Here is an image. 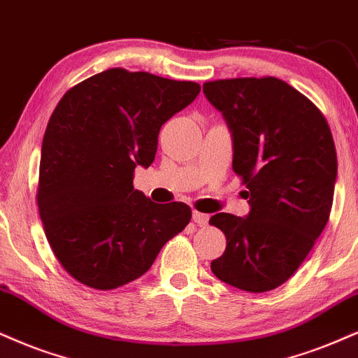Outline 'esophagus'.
I'll use <instances>...</instances> for the list:
<instances>
[{"mask_svg": "<svg viewBox=\"0 0 358 358\" xmlns=\"http://www.w3.org/2000/svg\"><path fill=\"white\" fill-rule=\"evenodd\" d=\"M192 219H194V222H196L197 226H201V227L207 226V222H209V215L202 214V213H199V210H194Z\"/></svg>", "mask_w": 358, "mask_h": 358, "instance_id": "obj_1", "label": "esophagus"}]
</instances>
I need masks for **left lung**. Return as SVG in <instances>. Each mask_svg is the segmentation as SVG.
<instances>
[{
    "label": "left lung",
    "mask_w": 358,
    "mask_h": 358,
    "mask_svg": "<svg viewBox=\"0 0 358 358\" xmlns=\"http://www.w3.org/2000/svg\"><path fill=\"white\" fill-rule=\"evenodd\" d=\"M232 132V169L247 187V217L209 224L227 245L214 275L245 292H267L294 275L332 209L337 152L327 119L282 79L234 78L202 86Z\"/></svg>",
    "instance_id": "8db88e82"
}]
</instances>
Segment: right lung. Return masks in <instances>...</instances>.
Returning a JSON list of instances; mask_svg holds the SVG:
<instances>
[{
    "mask_svg": "<svg viewBox=\"0 0 358 358\" xmlns=\"http://www.w3.org/2000/svg\"><path fill=\"white\" fill-rule=\"evenodd\" d=\"M192 81L113 68L71 87L43 138L38 209L64 271L111 290L151 268L191 220L184 202L157 204L132 186L149 167L161 126L199 94Z\"/></svg>",
    "mask_w": 358,
    "mask_h": 358,
    "instance_id": "right-lung-1",
    "label": "right lung"
}]
</instances>
